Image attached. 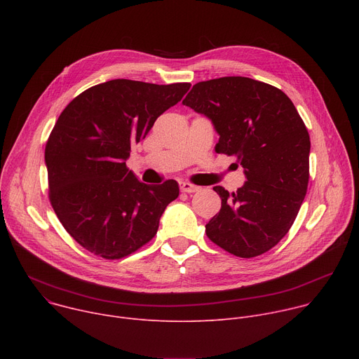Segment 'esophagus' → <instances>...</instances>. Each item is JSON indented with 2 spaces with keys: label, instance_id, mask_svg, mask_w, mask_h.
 <instances>
[{
  "label": "esophagus",
  "instance_id": "1",
  "mask_svg": "<svg viewBox=\"0 0 359 359\" xmlns=\"http://www.w3.org/2000/svg\"><path fill=\"white\" fill-rule=\"evenodd\" d=\"M180 190L183 193H194V191L198 190V187L191 184V183H189V182H180Z\"/></svg>",
  "mask_w": 359,
  "mask_h": 359
}]
</instances>
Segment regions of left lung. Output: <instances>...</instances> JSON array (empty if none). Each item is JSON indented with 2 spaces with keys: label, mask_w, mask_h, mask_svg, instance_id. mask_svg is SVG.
I'll use <instances>...</instances> for the list:
<instances>
[{
  "label": "left lung",
  "mask_w": 359,
  "mask_h": 359,
  "mask_svg": "<svg viewBox=\"0 0 359 359\" xmlns=\"http://www.w3.org/2000/svg\"><path fill=\"white\" fill-rule=\"evenodd\" d=\"M183 105L212 121L216 151L234 155L247 179L234 193L213 187L222 209L208 237L243 259L269 251L292 226L310 177V135L291 99L269 83L224 76L193 85Z\"/></svg>",
  "instance_id": "1"
}]
</instances>
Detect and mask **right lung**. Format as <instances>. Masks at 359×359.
Segmentation results:
<instances>
[{
	"label": "right lung",
	"instance_id": "1",
	"mask_svg": "<svg viewBox=\"0 0 359 359\" xmlns=\"http://www.w3.org/2000/svg\"><path fill=\"white\" fill-rule=\"evenodd\" d=\"M189 89L190 83L114 79L86 89L60 115L45 147L49 200L88 251L122 259L155 237L179 184L142 183L126 161Z\"/></svg>",
	"mask_w": 359,
	"mask_h": 359
}]
</instances>
